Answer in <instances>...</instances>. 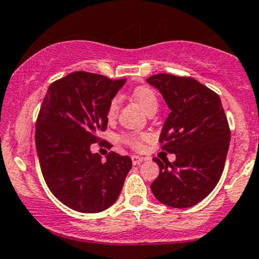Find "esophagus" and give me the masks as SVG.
<instances>
[{"mask_svg":"<svg viewBox=\"0 0 259 259\" xmlns=\"http://www.w3.org/2000/svg\"><path fill=\"white\" fill-rule=\"evenodd\" d=\"M132 160H133V164H140L142 160H145L144 157H140V156H132Z\"/></svg>","mask_w":259,"mask_h":259,"instance_id":"1","label":"esophagus"}]
</instances>
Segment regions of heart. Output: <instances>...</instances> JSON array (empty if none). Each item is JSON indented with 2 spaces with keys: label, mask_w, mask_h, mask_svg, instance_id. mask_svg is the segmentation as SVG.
Returning <instances> with one entry per match:
<instances>
[{
  "label": "heart",
  "mask_w": 259,
  "mask_h": 259,
  "mask_svg": "<svg viewBox=\"0 0 259 259\" xmlns=\"http://www.w3.org/2000/svg\"><path fill=\"white\" fill-rule=\"evenodd\" d=\"M133 96L134 99L136 100V102H138L147 113L150 112L151 109H157L158 101H157L156 94H154V91L151 90L150 88H147V86H140V88H136L133 92ZM119 106H120L119 97L118 96L113 97L111 102H109L108 108H107V115H108L109 119H113V118L117 115ZM146 138H147L146 135H140V136L130 135V136H125V138H124V141H125L126 144H129L130 146L140 148L141 147V141Z\"/></svg>",
  "instance_id": "heart-1"
}]
</instances>
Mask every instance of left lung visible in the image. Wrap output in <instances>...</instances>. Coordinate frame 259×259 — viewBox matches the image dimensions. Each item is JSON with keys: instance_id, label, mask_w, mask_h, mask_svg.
I'll return each instance as SVG.
<instances>
[{"instance_id": "obj_1", "label": "left lung", "mask_w": 259, "mask_h": 259, "mask_svg": "<svg viewBox=\"0 0 259 259\" xmlns=\"http://www.w3.org/2000/svg\"><path fill=\"white\" fill-rule=\"evenodd\" d=\"M170 109L160 133L162 150L175 154L160 162L151 185L154 197L173 208L197 204L219 179L230 142V129L218 95L192 78L157 74L147 79Z\"/></svg>"}]
</instances>
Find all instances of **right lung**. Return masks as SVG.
Wrapping results in <instances>:
<instances>
[{"instance_id":"1","label":"right lung","mask_w":259,"mask_h":259,"mask_svg":"<svg viewBox=\"0 0 259 259\" xmlns=\"http://www.w3.org/2000/svg\"><path fill=\"white\" fill-rule=\"evenodd\" d=\"M126 79L74 72L50 85L38 113L35 144L41 171L56 198L81 213H99L117 201L132 169L129 156L106 162L91 145L108 123L109 102Z\"/></svg>"}]
</instances>
